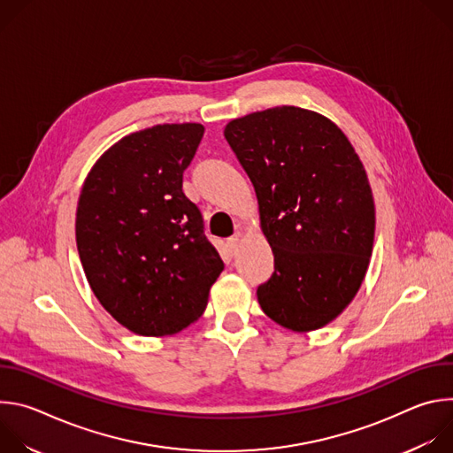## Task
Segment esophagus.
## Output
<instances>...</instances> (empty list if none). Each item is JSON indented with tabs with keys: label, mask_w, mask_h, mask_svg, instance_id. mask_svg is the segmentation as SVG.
Masks as SVG:
<instances>
[{
	"label": "esophagus",
	"mask_w": 453,
	"mask_h": 453,
	"mask_svg": "<svg viewBox=\"0 0 453 453\" xmlns=\"http://www.w3.org/2000/svg\"><path fill=\"white\" fill-rule=\"evenodd\" d=\"M238 242H240V236L238 234H234V236H231V238H227V247H229V250L234 254L236 252V249H238Z\"/></svg>",
	"instance_id": "obj_1"
}]
</instances>
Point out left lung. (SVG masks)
I'll return each mask as SVG.
<instances>
[{
  "label": "left lung",
  "instance_id": "obj_1",
  "mask_svg": "<svg viewBox=\"0 0 453 453\" xmlns=\"http://www.w3.org/2000/svg\"><path fill=\"white\" fill-rule=\"evenodd\" d=\"M224 136L274 252L257 303L292 332L326 326L357 296L372 252L374 201L360 157L332 119L294 105L231 119Z\"/></svg>",
  "mask_w": 453,
  "mask_h": 453
}]
</instances>
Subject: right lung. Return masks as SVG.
Returning a JSON list of instances; mask_svg holds the SVG:
<instances>
[{"mask_svg": "<svg viewBox=\"0 0 453 453\" xmlns=\"http://www.w3.org/2000/svg\"><path fill=\"white\" fill-rule=\"evenodd\" d=\"M201 123H163L121 138L88 173L77 206V249L89 287L121 326L143 337L196 322L224 271L182 173Z\"/></svg>", "mask_w": 453, "mask_h": 453, "instance_id": "1", "label": "right lung"}]
</instances>
